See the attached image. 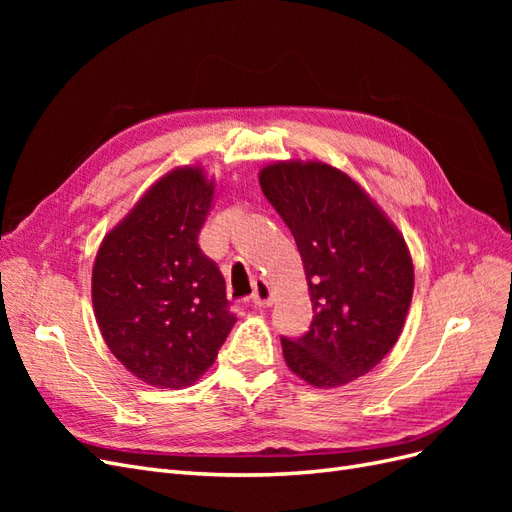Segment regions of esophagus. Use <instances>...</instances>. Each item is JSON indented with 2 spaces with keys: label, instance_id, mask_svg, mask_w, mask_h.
Segmentation results:
<instances>
[{
  "label": "esophagus",
  "instance_id": "34e87169",
  "mask_svg": "<svg viewBox=\"0 0 512 512\" xmlns=\"http://www.w3.org/2000/svg\"><path fill=\"white\" fill-rule=\"evenodd\" d=\"M252 303H254V307H258V309L271 307V303H273V292H271V286H269L265 280H256Z\"/></svg>",
  "mask_w": 512,
  "mask_h": 512
}]
</instances>
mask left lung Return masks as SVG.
I'll list each match as a JSON object with an SVG mask.
<instances>
[{
    "label": "left lung",
    "mask_w": 512,
    "mask_h": 512,
    "mask_svg": "<svg viewBox=\"0 0 512 512\" xmlns=\"http://www.w3.org/2000/svg\"><path fill=\"white\" fill-rule=\"evenodd\" d=\"M260 188L303 258L314 318L282 337L288 367L316 389L367 374L404 329L414 269L395 226L342 170L320 162L262 168Z\"/></svg>",
    "instance_id": "obj_1"
}]
</instances>
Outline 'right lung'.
Wrapping results in <instances>:
<instances>
[{
	"mask_svg": "<svg viewBox=\"0 0 512 512\" xmlns=\"http://www.w3.org/2000/svg\"><path fill=\"white\" fill-rule=\"evenodd\" d=\"M213 183L177 168L102 241L91 297L106 346L136 378L192 384L237 322L220 267L198 245Z\"/></svg>",
	"mask_w": 512,
	"mask_h": 512,
	"instance_id": "obj_1",
	"label": "right lung"
}]
</instances>
